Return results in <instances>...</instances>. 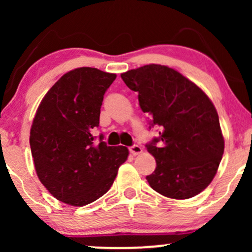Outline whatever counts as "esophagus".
Returning a JSON list of instances; mask_svg holds the SVG:
<instances>
[{
  "label": "esophagus",
  "mask_w": 252,
  "mask_h": 252,
  "mask_svg": "<svg viewBox=\"0 0 252 252\" xmlns=\"http://www.w3.org/2000/svg\"><path fill=\"white\" fill-rule=\"evenodd\" d=\"M129 152H130V154L135 156V155L141 154V153L143 152V149L141 148L140 146H136V144H135V146H131V147H130V148H129Z\"/></svg>",
  "instance_id": "esophagus-1"
}]
</instances>
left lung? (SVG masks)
<instances>
[{"mask_svg": "<svg viewBox=\"0 0 252 252\" xmlns=\"http://www.w3.org/2000/svg\"><path fill=\"white\" fill-rule=\"evenodd\" d=\"M137 92L149 128L158 137L146 144L155 158L150 187L172 199H189L202 192L215 178L224 154L219 117L200 88L168 66L150 65L121 74Z\"/></svg>", "mask_w": 252, "mask_h": 252, "instance_id": "8db88e82", "label": "left lung"}]
</instances>
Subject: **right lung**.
<instances>
[{
  "mask_svg": "<svg viewBox=\"0 0 252 252\" xmlns=\"http://www.w3.org/2000/svg\"><path fill=\"white\" fill-rule=\"evenodd\" d=\"M116 74L92 67L65 73L50 89L33 120L30 143L39 180L58 200L84 206L105 194L126 147H109L92 129L99 126L105 91Z\"/></svg>",
  "mask_w": 252,
  "mask_h": 252,
  "instance_id": "right-lung-1",
  "label": "right lung"
}]
</instances>
